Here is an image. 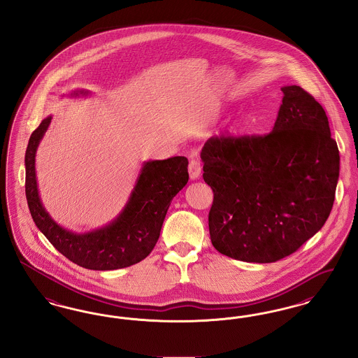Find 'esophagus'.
Segmentation results:
<instances>
[{
	"label": "esophagus",
	"instance_id": "obj_1",
	"mask_svg": "<svg viewBox=\"0 0 358 358\" xmlns=\"http://www.w3.org/2000/svg\"><path fill=\"white\" fill-rule=\"evenodd\" d=\"M201 171H202V166H201V162L195 157H192L189 160V166H188V172H189V178L191 180H195L201 176Z\"/></svg>",
	"mask_w": 358,
	"mask_h": 358
}]
</instances>
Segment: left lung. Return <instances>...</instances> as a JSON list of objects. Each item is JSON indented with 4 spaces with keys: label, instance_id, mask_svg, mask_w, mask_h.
<instances>
[{
    "label": "left lung",
    "instance_id": "left-lung-1",
    "mask_svg": "<svg viewBox=\"0 0 358 358\" xmlns=\"http://www.w3.org/2000/svg\"><path fill=\"white\" fill-rule=\"evenodd\" d=\"M280 91L270 134L211 138L201 152L214 192L213 246L238 261L271 264L293 254L322 229L334 202L340 152L327 113L298 85Z\"/></svg>",
    "mask_w": 358,
    "mask_h": 358
}]
</instances>
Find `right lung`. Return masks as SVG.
Segmentation results:
<instances>
[{
  "instance_id": "1",
  "label": "right lung",
  "mask_w": 358,
  "mask_h": 358,
  "mask_svg": "<svg viewBox=\"0 0 358 358\" xmlns=\"http://www.w3.org/2000/svg\"><path fill=\"white\" fill-rule=\"evenodd\" d=\"M78 94L90 92L78 90L72 96ZM50 120L48 116L33 131L25 152V194L37 229L64 257L90 270H116L143 261L155 248L172 198L188 182L187 157L144 162L122 213L97 230L73 233L50 218L38 195L36 152Z\"/></svg>"
}]
</instances>
